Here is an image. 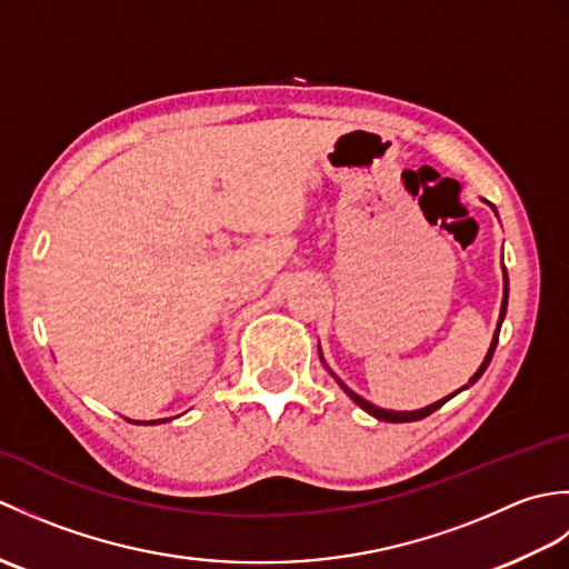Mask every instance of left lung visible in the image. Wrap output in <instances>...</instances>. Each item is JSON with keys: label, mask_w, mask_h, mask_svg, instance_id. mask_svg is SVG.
I'll return each mask as SVG.
<instances>
[{"label": "left lung", "mask_w": 569, "mask_h": 569, "mask_svg": "<svg viewBox=\"0 0 569 569\" xmlns=\"http://www.w3.org/2000/svg\"><path fill=\"white\" fill-rule=\"evenodd\" d=\"M491 208H493V204H491ZM506 303H509V276H506V269H503V303H501V318H499V328H501V322H503V316H506ZM499 328H497V335H493V342H491V347H489V355L485 357V365H481L479 367V371L475 373V377H471L469 379V383H475L479 377H481V373H485L487 371V367H489V361H491V357H493V349H497V342H499ZM337 383H340L342 386V389L347 391V396L349 398H352V401L357 403V406H361V408H365L367 410V413L369 416H373V418H379V420H386V422H413V420H420V418H428L430 413H435V410H438L440 406H445L447 401H450V398L455 396H447V398H442V401H438V403H432V406H428V408H420V410H410V413H398V410H383V408H377V406H371L369 401H365V398H361V396H357L355 391H349L347 389V386L340 381V379H337ZM465 389H467V386H465ZM459 391H462V389H459Z\"/></svg>", "instance_id": "8db88e82"}]
</instances>
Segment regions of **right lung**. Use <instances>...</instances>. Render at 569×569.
Returning a JSON list of instances; mask_svg holds the SVG:
<instances>
[{
	"label": "right lung",
	"instance_id": "right-lung-1",
	"mask_svg": "<svg viewBox=\"0 0 569 569\" xmlns=\"http://www.w3.org/2000/svg\"><path fill=\"white\" fill-rule=\"evenodd\" d=\"M153 422H159V420H151V426H153Z\"/></svg>",
	"mask_w": 569,
	"mask_h": 569
}]
</instances>
